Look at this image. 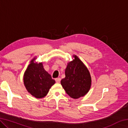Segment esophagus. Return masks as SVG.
Returning a JSON list of instances; mask_svg holds the SVG:
<instances>
[{
  "mask_svg": "<svg viewBox=\"0 0 128 128\" xmlns=\"http://www.w3.org/2000/svg\"><path fill=\"white\" fill-rule=\"evenodd\" d=\"M60 81H61V78H56L55 79V81L56 82H57V83H60Z\"/></svg>",
  "mask_w": 128,
  "mask_h": 128,
  "instance_id": "1",
  "label": "esophagus"
}]
</instances>
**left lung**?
<instances>
[{
    "instance_id": "8db88e82",
    "label": "left lung",
    "mask_w": 128,
    "mask_h": 128,
    "mask_svg": "<svg viewBox=\"0 0 128 128\" xmlns=\"http://www.w3.org/2000/svg\"><path fill=\"white\" fill-rule=\"evenodd\" d=\"M69 62L65 70L66 77L61 84L69 96L74 99L79 98L87 94L89 90L92 80L90 73L77 56Z\"/></svg>"
}]
</instances>
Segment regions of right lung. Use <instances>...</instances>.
Returning <instances> with one entry per match:
<instances>
[{
  "instance_id": "right-lung-1",
  "label": "right lung",
  "mask_w": 128,
  "mask_h": 128,
  "mask_svg": "<svg viewBox=\"0 0 128 128\" xmlns=\"http://www.w3.org/2000/svg\"><path fill=\"white\" fill-rule=\"evenodd\" d=\"M34 59L25 71L24 82L28 92L36 98H42L47 94L55 81L44 70L42 63H34Z\"/></svg>"
}]
</instances>
